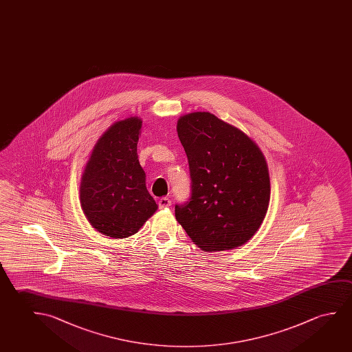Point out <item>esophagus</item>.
<instances>
[{
  "mask_svg": "<svg viewBox=\"0 0 352 352\" xmlns=\"http://www.w3.org/2000/svg\"><path fill=\"white\" fill-rule=\"evenodd\" d=\"M172 205V201L169 200L168 197H162L158 200V207L163 210V208H167L169 206Z\"/></svg>",
  "mask_w": 352,
  "mask_h": 352,
  "instance_id": "esophagus-1",
  "label": "esophagus"
}]
</instances>
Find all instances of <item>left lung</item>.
I'll return each instance as SVG.
<instances>
[{
    "label": "left lung",
    "mask_w": 352,
    "mask_h": 352,
    "mask_svg": "<svg viewBox=\"0 0 352 352\" xmlns=\"http://www.w3.org/2000/svg\"><path fill=\"white\" fill-rule=\"evenodd\" d=\"M189 163L191 194L175 218L204 251L241 246L265 219L271 183L265 156L249 136L210 112L177 125Z\"/></svg>",
    "instance_id": "1"
}]
</instances>
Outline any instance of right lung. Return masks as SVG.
Wrapping results in <instances>:
<instances>
[{
    "label": "right lung",
    "instance_id": "add662e5",
    "mask_svg": "<svg viewBox=\"0 0 352 352\" xmlns=\"http://www.w3.org/2000/svg\"><path fill=\"white\" fill-rule=\"evenodd\" d=\"M141 125L138 117L114 123L94 147L81 178V208L106 236L134 235L157 210L138 160Z\"/></svg>",
    "mask_w": 352,
    "mask_h": 352
}]
</instances>
